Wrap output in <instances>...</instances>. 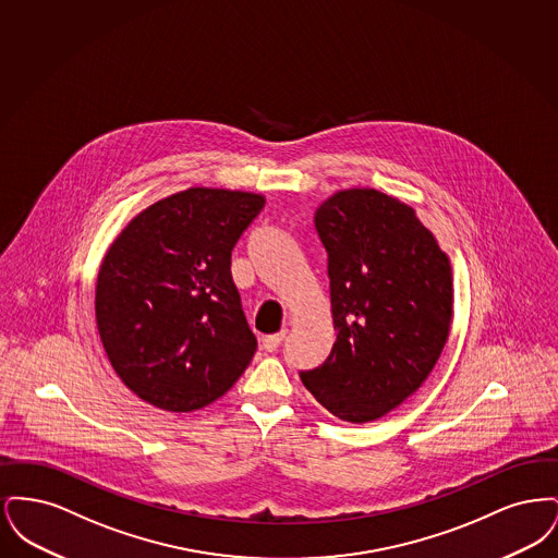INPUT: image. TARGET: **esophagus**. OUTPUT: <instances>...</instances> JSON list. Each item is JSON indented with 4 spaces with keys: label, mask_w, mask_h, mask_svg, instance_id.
I'll return each mask as SVG.
<instances>
[{
    "label": "esophagus",
    "mask_w": 558,
    "mask_h": 558,
    "mask_svg": "<svg viewBox=\"0 0 558 558\" xmlns=\"http://www.w3.org/2000/svg\"><path fill=\"white\" fill-rule=\"evenodd\" d=\"M284 337H287V330H280V332H276V335H267L264 337V349L266 351H276L278 347L282 345V341H284Z\"/></svg>",
    "instance_id": "34e87169"
}]
</instances>
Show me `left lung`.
<instances>
[{
    "label": "left lung",
    "instance_id": "1",
    "mask_svg": "<svg viewBox=\"0 0 558 558\" xmlns=\"http://www.w3.org/2000/svg\"><path fill=\"white\" fill-rule=\"evenodd\" d=\"M326 251L330 355L299 376L347 423H371L410 398L450 335L451 267L412 207L372 187L337 192L314 215Z\"/></svg>",
    "mask_w": 558,
    "mask_h": 558
}]
</instances>
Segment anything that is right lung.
Segmentation results:
<instances>
[{"instance_id":"obj_1","label":"right lung","mask_w":558,"mask_h":558,"mask_svg":"<svg viewBox=\"0 0 558 558\" xmlns=\"http://www.w3.org/2000/svg\"><path fill=\"white\" fill-rule=\"evenodd\" d=\"M266 207L239 190L187 187L150 205L110 244L96 282L108 360L133 393L167 412L201 410L251 364L232 251Z\"/></svg>"}]
</instances>
